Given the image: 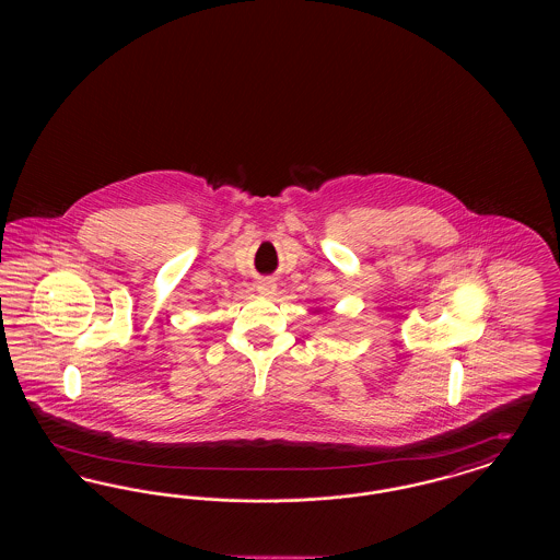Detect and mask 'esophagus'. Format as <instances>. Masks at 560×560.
I'll return each mask as SVG.
<instances>
[{
    "instance_id": "1",
    "label": "esophagus",
    "mask_w": 560,
    "mask_h": 560,
    "mask_svg": "<svg viewBox=\"0 0 560 560\" xmlns=\"http://www.w3.org/2000/svg\"><path fill=\"white\" fill-rule=\"evenodd\" d=\"M258 292L262 295H272L277 292V283L272 279H262V281H258Z\"/></svg>"
}]
</instances>
